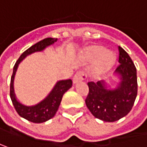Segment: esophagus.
<instances>
[{
    "label": "esophagus",
    "mask_w": 147,
    "mask_h": 147,
    "mask_svg": "<svg viewBox=\"0 0 147 147\" xmlns=\"http://www.w3.org/2000/svg\"><path fill=\"white\" fill-rule=\"evenodd\" d=\"M86 78V76L83 71H78L74 76L73 83L74 84H77L79 82H82V81H84Z\"/></svg>",
    "instance_id": "obj_1"
}]
</instances>
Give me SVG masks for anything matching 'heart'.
Returning <instances> with one entry per match:
<instances>
[{"instance_id": "heart-1", "label": "heart", "mask_w": 147, "mask_h": 147, "mask_svg": "<svg viewBox=\"0 0 147 147\" xmlns=\"http://www.w3.org/2000/svg\"><path fill=\"white\" fill-rule=\"evenodd\" d=\"M83 58L86 62H92L90 73L96 78H99L107 74L116 63L114 52L99 45H91L85 48Z\"/></svg>"}]
</instances>
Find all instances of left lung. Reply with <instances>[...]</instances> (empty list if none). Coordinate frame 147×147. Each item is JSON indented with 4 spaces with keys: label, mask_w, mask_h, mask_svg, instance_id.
Returning a JSON list of instances; mask_svg holds the SVG:
<instances>
[{
    "label": "left lung",
    "mask_w": 147,
    "mask_h": 147,
    "mask_svg": "<svg viewBox=\"0 0 147 147\" xmlns=\"http://www.w3.org/2000/svg\"><path fill=\"white\" fill-rule=\"evenodd\" d=\"M119 63L115 74L120 82L115 89L108 88L105 81L88 82L89 93L86 105L91 113L103 121L113 122L125 117L137 96L136 69L123 48L119 47Z\"/></svg>",
    "instance_id": "8db88e82"
}]
</instances>
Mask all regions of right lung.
<instances>
[{
    "label": "right lung",
    "instance_id": "add662e5",
    "mask_svg": "<svg viewBox=\"0 0 147 147\" xmlns=\"http://www.w3.org/2000/svg\"><path fill=\"white\" fill-rule=\"evenodd\" d=\"M57 41V38H46L42 40L36 44L31 46L26 51L22 53L13 67V73L11 78V86H10V96L13 106L17 113L26 120L34 122V123H42L48 120L51 119L56 115V111L61 104L63 95L68 91L71 86L72 81L71 79L59 81L56 83L53 89L48 94V96L39 103L34 106H26L21 103L16 99L15 91H14V79L16 72L17 71L18 65L26 57L32 53L39 52L45 50L47 47L53 45Z\"/></svg>",
    "mask_w": 147,
    "mask_h": 147
}]
</instances>
